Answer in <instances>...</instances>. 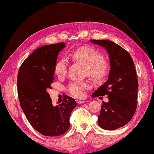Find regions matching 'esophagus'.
Wrapping results in <instances>:
<instances>
[{
	"label": "esophagus",
	"instance_id": "34e87169",
	"mask_svg": "<svg viewBox=\"0 0 154 154\" xmlns=\"http://www.w3.org/2000/svg\"><path fill=\"white\" fill-rule=\"evenodd\" d=\"M76 102H77V103L78 104H81V103H85L86 102V101H82V100H76Z\"/></svg>",
	"mask_w": 154,
	"mask_h": 154
}]
</instances>
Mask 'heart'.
I'll return each instance as SVG.
<instances>
[{
    "label": "heart",
    "mask_w": 154,
    "mask_h": 154,
    "mask_svg": "<svg viewBox=\"0 0 154 154\" xmlns=\"http://www.w3.org/2000/svg\"><path fill=\"white\" fill-rule=\"evenodd\" d=\"M69 58L79 61L87 66V73L95 79H101L106 75L108 66L103 60V57L97 51L91 47H80L68 55ZM68 61L66 57H61L57 61L54 67L55 74L63 77L67 73ZM92 87L89 81H73L67 87L70 95L77 98H82L86 95L87 91Z\"/></svg>",
    "instance_id": "heart-1"
}]
</instances>
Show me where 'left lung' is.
<instances>
[{
  "instance_id": "1",
  "label": "left lung",
  "mask_w": 154,
  "mask_h": 154,
  "mask_svg": "<svg viewBox=\"0 0 154 154\" xmlns=\"http://www.w3.org/2000/svg\"><path fill=\"white\" fill-rule=\"evenodd\" d=\"M102 46L109 55L110 70L108 79L93 93V97L107 95L109 101H103L98 125L113 131L126 125L134 114L137 105L138 80L130 54L110 40H90Z\"/></svg>"
}]
</instances>
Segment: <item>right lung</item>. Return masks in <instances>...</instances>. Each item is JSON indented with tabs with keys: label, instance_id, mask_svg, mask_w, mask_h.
Here are the masks:
<instances>
[{
	"label": "right lung",
	"instance_id": "1",
	"mask_svg": "<svg viewBox=\"0 0 154 154\" xmlns=\"http://www.w3.org/2000/svg\"><path fill=\"white\" fill-rule=\"evenodd\" d=\"M64 42L45 45L35 50L21 64L17 75L20 106L35 130L43 135L59 136L69 128V117L77 106L66 96L63 103L53 106L48 88L53 82L54 67Z\"/></svg>",
	"mask_w": 154,
	"mask_h": 154
}]
</instances>
